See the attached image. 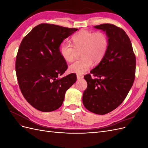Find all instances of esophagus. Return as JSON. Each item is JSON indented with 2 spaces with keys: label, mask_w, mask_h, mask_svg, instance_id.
Masks as SVG:
<instances>
[{
  "label": "esophagus",
  "mask_w": 148,
  "mask_h": 148,
  "mask_svg": "<svg viewBox=\"0 0 148 148\" xmlns=\"http://www.w3.org/2000/svg\"><path fill=\"white\" fill-rule=\"evenodd\" d=\"M77 78L78 79H82L83 78V76L80 75H77Z\"/></svg>",
  "instance_id": "34e87169"
}]
</instances>
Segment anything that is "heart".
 I'll use <instances>...</instances> for the list:
<instances>
[{
	"label": "heart",
	"mask_w": 148,
	"mask_h": 148,
	"mask_svg": "<svg viewBox=\"0 0 148 148\" xmlns=\"http://www.w3.org/2000/svg\"><path fill=\"white\" fill-rule=\"evenodd\" d=\"M73 44L65 42L60 48V54L66 62H72L77 50H81L82 59L69 66L70 72L82 75L91 68L92 61L96 64L104 57L109 46V39L106 33L102 31L93 32L82 29L72 37Z\"/></svg>",
	"instance_id": "1"
}]
</instances>
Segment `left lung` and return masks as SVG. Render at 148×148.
Returning a JSON list of instances; mask_svg holds the SVG:
<instances>
[{"instance_id": "obj_1", "label": "left lung", "mask_w": 148, "mask_h": 148, "mask_svg": "<svg viewBox=\"0 0 148 148\" xmlns=\"http://www.w3.org/2000/svg\"><path fill=\"white\" fill-rule=\"evenodd\" d=\"M95 28L106 32L109 46L103 59L84 77L88 87L83 103L92 113L104 115L118 107L127 97L135 77L136 57L132 42L125 31L112 24Z\"/></svg>"}]
</instances>
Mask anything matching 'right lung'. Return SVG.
Here are the masks:
<instances>
[{
  "label": "right lung",
  "mask_w": 148,
  "mask_h": 148,
  "mask_svg": "<svg viewBox=\"0 0 148 148\" xmlns=\"http://www.w3.org/2000/svg\"><path fill=\"white\" fill-rule=\"evenodd\" d=\"M77 30L41 23L22 40L16 59L17 80L25 99L38 110L59 109L65 92L77 81L74 73L58 77L68 68L60 54V44Z\"/></svg>",
  "instance_id": "add662e5"
}]
</instances>
